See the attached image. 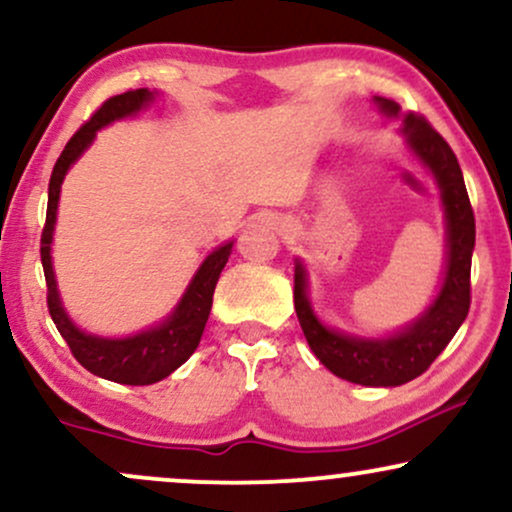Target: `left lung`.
I'll return each instance as SVG.
<instances>
[{"label": "left lung", "instance_id": "left-lung-1", "mask_svg": "<svg viewBox=\"0 0 512 512\" xmlns=\"http://www.w3.org/2000/svg\"><path fill=\"white\" fill-rule=\"evenodd\" d=\"M387 117H399L411 146L421 163L436 175L448 221V267L443 289L414 325L387 339H358L327 330L317 320L305 296V269L296 262L293 274V303L305 339L313 354L337 378L368 387H397L419 378L440 351L460 330L472 303V250H474V211L457 156L450 144L421 115L399 113V105L387 98H375Z\"/></svg>", "mask_w": 512, "mask_h": 512}]
</instances>
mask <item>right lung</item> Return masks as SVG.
Segmentation results:
<instances>
[{"instance_id": "obj_1", "label": "right lung", "mask_w": 512, "mask_h": 512, "mask_svg": "<svg viewBox=\"0 0 512 512\" xmlns=\"http://www.w3.org/2000/svg\"><path fill=\"white\" fill-rule=\"evenodd\" d=\"M154 101V93L149 88H137V91H125L120 96L108 98L91 120L76 129V134L69 139L64 151L57 158L55 168L50 175V190H48V214H45L43 236H40V260H43L45 284H48V310L52 322L60 330L62 339L69 344L76 361L93 375L113 383L122 385H151L158 380L168 378L175 368H180L187 361L202 339L204 325L209 320L211 298H214L216 281H219L221 269L226 267L228 255H231L233 243L216 248L207 260L202 262L199 272L187 286L185 296L175 308V313L168 317L163 325L134 334L127 339H103L93 337V334L81 332L79 327L69 320L64 313L60 293H57L55 272H52V257L50 243L52 231H55L57 219V202H60V187L64 175L72 163L91 146L96 139V132L113 120L134 115L144 108L146 103Z\"/></svg>"}]
</instances>
